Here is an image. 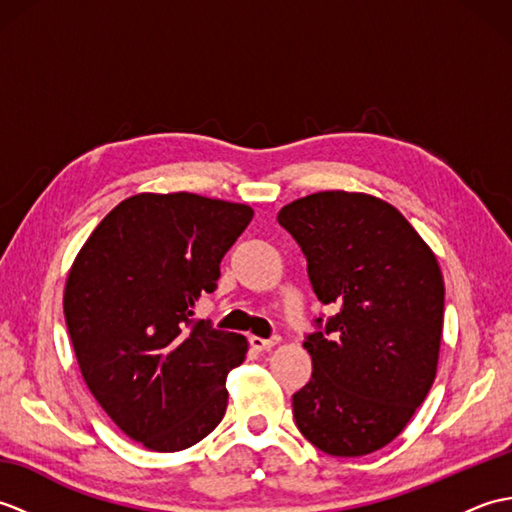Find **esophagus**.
Returning a JSON list of instances; mask_svg holds the SVG:
<instances>
[{
    "mask_svg": "<svg viewBox=\"0 0 512 512\" xmlns=\"http://www.w3.org/2000/svg\"><path fill=\"white\" fill-rule=\"evenodd\" d=\"M250 345H253V350L257 352H266V350H273V347L279 343L277 336H273V339H259V336H250Z\"/></svg>",
    "mask_w": 512,
    "mask_h": 512,
    "instance_id": "1",
    "label": "esophagus"
}]
</instances>
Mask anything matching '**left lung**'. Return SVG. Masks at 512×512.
<instances>
[{"mask_svg": "<svg viewBox=\"0 0 512 512\" xmlns=\"http://www.w3.org/2000/svg\"><path fill=\"white\" fill-rule=\"evenodd\" d=\"M277 220L308 259L314 295L339 306L303 341L312 378L292 396L297 427L336 458L374 453L407 427L436 378L438 259L396 206L367 193H312Z\"/></svg>", "mask_w": 512, "mask_h": 512, "instance_id": "left-lung-1", "label": "left lung"}]
</instances>
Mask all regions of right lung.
I'll use <instances>...</instances> for the list:
<instances>
[{"mask_svg": "<svg viewBox=\"0 0 512 512\" xmlns=\"http://www.w3.org/2000/svg\"><path fill=\"white\" fill-rule=\"evenodd\" d=\"M250 220L246 204L138 193L103 217L70 268L63 314L85 385L151 451L189 449L224 418L226 376L248 341L193 310Z\"/></svg>", "mask_w": 512, "mask_h": 512, "instance_id": "1", "label": "right lung"}]
</instances>
